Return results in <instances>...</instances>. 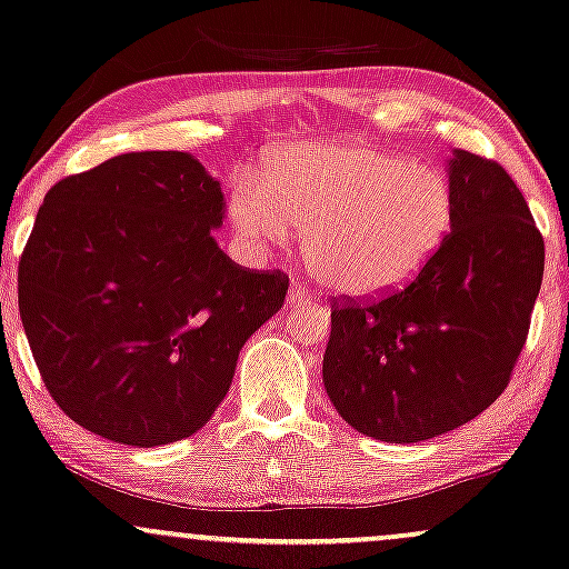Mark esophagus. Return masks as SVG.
<instances>
[{
    "label": "esophagus",
    "mask_w": 569,
    "mask_h": 569,
    "mask_svg": "<svg viewBox=\"0 0 569 569\" xmlns=\"http://www.w3.org/2000/svg\"><path fill=\"white\" fill-rule=\"evenodd\" d=\"M309 301H312V297H309V291L305 289V286L291 283L289 299H286V305H289V307H305V305H309Z\"/></svg>",
    "instance_id": "esophagus-1"
}]
</instances>
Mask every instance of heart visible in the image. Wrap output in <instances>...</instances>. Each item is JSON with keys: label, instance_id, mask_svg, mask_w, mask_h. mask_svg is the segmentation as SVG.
Masks as SVG:
<instances>
[{"label": "heart", "instance_id": "1", "mask_svg": "<svg viewBox=\"0 0 569 569\" xmlns=\"http://www.w3.org/2000/svg\"><path fill=\"white\" fill-rule=\"evenodd\" d=\"M228 218L254 251L289 247L328 289L378 299L428 268L455 226V193L436 168L351 141H305L278 152L262 178L239 176Z\"/></svg>", "mask_w": 569, "mask_h": 569}]
</instances>
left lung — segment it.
Listing matches in <instances>:
<instances>
[{"label":"left lung","mask_w":569,"mask_h":569,"mask_svg":"<svg viewBox=\"0 0 569 569\" xmlns=\"http://www.w3.org/2000/svg\"><path fill=\"white\" fill-rule=\"evenodd\" d=\"M455 226L401 291L333 301L322 383L359 433L417 443L501 397L543 280V239L501 164L455 149Z\"/></svg>","instance_id":"obj_1"}]
</instances>
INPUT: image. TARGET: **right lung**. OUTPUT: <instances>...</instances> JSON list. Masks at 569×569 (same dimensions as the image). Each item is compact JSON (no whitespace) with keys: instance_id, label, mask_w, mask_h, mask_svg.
<instances>
[{"instance_id":"add662e5","label":"right lung","mask_w":569,"mask_h":569,"mask_svg":"<svg viewBox=\"0 0 569 569\" xmlns=\"http://www.w3.org/2000/svg\"><path fill=\"white\" fill-rule=\"evenodd\" d=\"M220 181L189 152H131L62 178L36 214L18 307L60 409L114 443L181 441L231 388L289 278L243 270L212 231Z\"/></svg>"}]
</instances>
